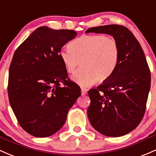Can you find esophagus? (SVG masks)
I'll list each match as a JSON object with an SVG mask.
<instances>
[{
  "label": "esophagus",
  "instance_id": "34e87169",
  "mask_svg": "<svg viewBox=\"0 0 156 156\" xmlns=\"http://www.w3.org/2000/svg\"><path fill=\"white\" fill-rule=\"evenodd\" d=\"M87 92V90L85 88H83H83L81 89V93H82V95H83V96L86 95Z\"/></svg>",
  "mask_w": 156,
  "mask_h": 156
}]
</instances>
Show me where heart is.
<instances>
[{
	"label": "heart",
	"instance_id": "1",
	"mask_svg": "<svg viewBox=\"0 0 156 156\" xmlns=\"http://www.w3.org/2000/svg\"><path fill=\"white\" fill-rule=\"evenodd\" d=\"M69 47L59 51V57L69 73L81 64L72 76L73 81L81 86L105 83L116 69L119 47L113 37L83 34L71 42Z\"/></svg>",
	"mask_w": 156,
	"mask_h": 156
}]
</instances>
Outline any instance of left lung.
Wrapping results in <instances>:
<instances>
[{
	"label": "left lung",
	"mask_w": 156,
	"mask_h": 156,
	"mask_svg": "<svg viewBox=\"0 0 156 156\" xmlns=\"http://www.w3.org/2000/svg\"><path fill=\"white\" fill-rule=\"evenodd\" d=\"M111 34L117 40L119 57L112 76L96 89H90L89 121L105 136L119 137L134 130L142 120L150 89V71L142 48L124 26L92 27L85 33Z\"/></svg>",
	"instance_id": "obj_1"
}]
</instances>
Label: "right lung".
Listing matches in <instances>:
<instances>
[{
	"mask_svg": "<svg viewBox=\"0 0 156 156\" xmlns=\"http://www.w3.org/2000/svg\"><path fill=\"white\" fill-rule=\"evenodd\" d=\"M76 34L73 30L41 26L14 54L9 72V99L19 125L31 136L48 137L57 132L81 95L59 55Z\"/></svg>",
	"mask_w": 156,
	"mask_h": 156,
	"instance_id": "right-lung-1",
	"label": "right lung"
}]
</instances>
